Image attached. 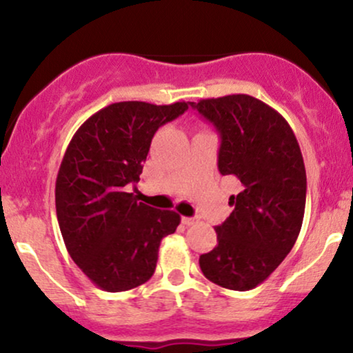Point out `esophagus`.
<instances>
[{
  "mask_svg": "<svg viewBox=\"0 0 353 353\" xmlns=\"http://www.w3.org/2000/svg\"><path fill=\"white\" fill-rule=\"evenodd\" d=\"M199 222V219L197 217H182V224L184 225H194Z\"/></svg>",
  "mask_w": 353,
  "mask_h": 353,
  "instance_id": "esophagus-1",
  "label": "esophagus"
}]
</instances>
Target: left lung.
Listing matches in <instances>:
<instances>
[{"label":"left lung","mask_w":353,"mask_h":353,"mask_svg":"<svg viewBox=\"0 0 353 353\" xmlns=\"http://www.w3.org/2000/svg\"><path fill=\"white\" fill-rule=\"evenodd\" d=\"M221 136L219 171L241 181L217 245L199 257L202 274L230 290H250L281 265L301 232L307 177L297 139L283 117L249 94L190 103Z\"/></svg>","instance_id":"left-lung-1"}]
</instances>
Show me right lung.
<instances>
[{
  "label": "right lung",
  "mask_w": 353,
  "mask_h": 353,
  "mask_svg": "<svg viewBox=\"0 0 353 353\" xmlns=\"http://www.w3.org/2000/svg\"><path fill=\"white\" fill-rule=\"evenodd\" d=\"M190 103L109 104L81 124L56 179V216L76 265L99 289L123 292L152 277L163 237L181 216L137 201L129 185L143 172L157 129Z\"/></svg>",
  "instance_id": "obj_1"
}]
</instances>
